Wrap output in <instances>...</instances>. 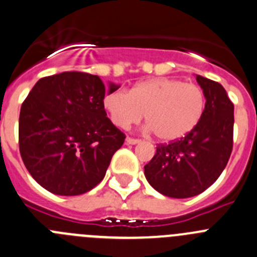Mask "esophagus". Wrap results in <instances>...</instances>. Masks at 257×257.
<instances>
[{
  "label": "esophagus",
  "instance_id": "34e87169",
  "mask_svg": "<svg viewBox=\"0 0 257 257\" xmlns=\"http://www.w3.org/2000/svg\"><path fill=\"white\" fill-rule=\"evenodd\" d=\"M125 142L128 143V145H137V143H140L141 140H137V138H132V137H128L125 140Z\"/></svg>",
  "mask_w": 257,
  "mask_h": 257
}]
</instances>
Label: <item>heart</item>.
Segmentation results:
<instances>
[{
	"label": "heart",
	"mask_w": 257,
	"mask_h": 257,
	"mask_svg": "<svg viewBox=\"0 0 257 257\" xmlns=\"http://www.w3.org/2000/svg\"><path fill=\"white\" fill-rule=\"evenodd\" d=\"M204 93L199 86L174 78H152L131 91L114 90L104 97L112 124L126 129L146 116L158 140H180L190 133L204 111Z\"/></svg>",
	"instance_id": "heart-1"
}]
</instances>
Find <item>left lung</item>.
<instances>
[{"mask_svg": "<svg viewBox=\"0 0 257 257\" xmlns=\"http://www.w3.org/2000/svg\"><path fill=\"white\" fill-rule=\"evenodd\" d=\"M205 107L200 121L185 137L157 145L145 166L148 183L170 198L195 196L209 188L226 167L233 147V104L220 83L196 76Z\"/></svg>", "mask_w": 257, "mask_h": 257, "instance_id": "obj_1", "label": "left lung"}]
</instances>
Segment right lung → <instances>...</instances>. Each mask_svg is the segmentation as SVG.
I'll return each mask as SVG.
<instances>
[{
  "label": "right lung",
  "instance_id": "right-lung-1",
  "mask_svg": "<svg viewBox=\"0 0 257 257\" xmlns=\"http://www.w3.org/2000/svg\"><path fill=\"white\" fill-rule=\"evenodd\" d=\"M119 86L110 83V91ZM104 82L85 72L43 77L24 100L19 147L39 185L57 195H81L104 179L125 134L106 116Z\"/></svg>",
  "mask_w": 257,
  "mask_h": 257
}]
</instances>
